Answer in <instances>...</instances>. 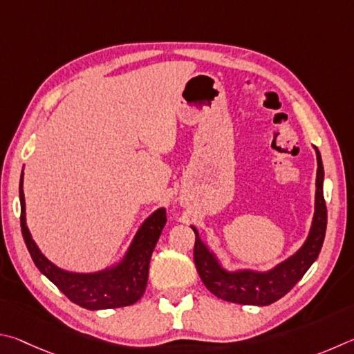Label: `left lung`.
<instances>
[{
  "mask_svg": "<svg viewBox=\"0 0 354 354\" xmlns=\"http://www.w3.org/2000/svg\"><path fill=\"white\" fill-rule=\"evenodd\" d=\"M317 152V180H315V213L313 219V227L309 232L306 243L301 249L290 257L286 261L277 266L275 269L264 274L258 272L243 270V272H227L219 266L209 253L205 245L199 239V233L196 228L194 243V264L199 272L202 283L205 284L209 292L222 300L239 303V305H255L268 306L270 303L280 300L286 295L311 264L317 259L326 232V203L324 197V165H322L320 152Z\"/></svg>",
  "mask_w": 354,
  "mask_h": 354,
  "instance_id": "1",
  "label": "left lung"
}]
</instances>
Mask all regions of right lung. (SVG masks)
<instances>
[{
	"instance_id": "obj_1",
	"label": "right lung",
	"mask_w": 354,
	"mask_h": 354,
	"mask_svg": "<svg viewBox=\"0 0 354 354\" xmlns=\"http://www.w3.org/2000/svg\"><path fill=\"white\" fill-rule=\"evenodd\" d=\"M21 202V233L34 263L43 275H46L73 303L85 309H111L133 305L145 294L147 286L149 263L155 244L166 224V209L160 208L149 218L136 233L124 261L115 269L99 274H71L54 266L43 257L39 247L30 238L24 216L23 174L20 180Z\"/></svg>"
}]
</instances>
